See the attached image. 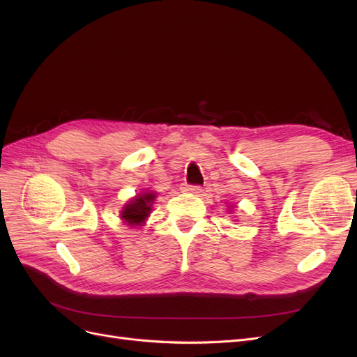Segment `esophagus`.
<instances>
[{"instance_id": "esophagus-1", "label": "esophagus", "mask_w": 357, "mask_h": 357, "mask_svg": "<svg viewBox=\"0 0 357 357\" xmlns=\"http://www.w3.org/2000/svg\"><path fill=\"white\" fill-rule=\"evenodd\" d=\"M181 190L183 192H188V193H193V195H198V193H201L202 189L199 186H189V185H186V186L181 188Z\"/></svg>"}]
</instances>
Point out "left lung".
Listing matches in <instances>:
<instances>
[{
    "instance_id": "left-lung-1",
    "label": "left lung",
    "mask_w": 357,
    "mask_h": 357,
    "mask_svg": "<svg viewBox=\"0 0 357 357\" xmlns=\"http://www.w3.org/2000/svg\"><path fill=\"white\" fill-rule=\"evenodd\" d=\"M229 211H231V210H229Z\"/></svg>"
}]
</instances>
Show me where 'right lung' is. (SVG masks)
Here are the masks:
<instances>
[{
  "label": "right lung",
  "instance_id": "1",
  "mask_svg": "<svg viewBox=\"0 0 357 357\" xmlns=\"http://www.w3.org/2000/svg\"><path fill=\"white\" fill-rule=\"evenodd\" d=\"M156 192L144 190L137 193L134 198L129 199L121 210V219L125 225L135 228V226H143L147 218L152 213L153 202L156 199Z\"/></svg>",
  "mask_w": 357,
  "mask_h": 357
}]
</instances>
